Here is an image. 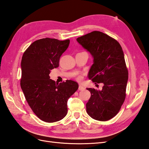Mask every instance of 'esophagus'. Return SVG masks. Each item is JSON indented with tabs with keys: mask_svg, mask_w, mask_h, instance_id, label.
Returning <instances> with one entry per match:
<instances>
[{
	"mask_svg": "<svg viewBox=\"0 0 149 149\" xmlns=\"http://www.w3.org/2000/svg\"><path fill=\"white\" fill-rule=\"evenodd\" d=\"M84 90V88L83 86H81V84H79V90Z\"/></svg>",
	"mask_w": 149,
	"mask_h": 149,
	"instance_id": "34e87169",
	"label": "esophagus"
}]
</instances>
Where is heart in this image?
<instances>
[{
  "label": "heart",
  "mask_w": 149,
  "mask_h": 149,
  "mask_svg": "<svg viewBox=\"0 0 149 149\" xmlns=\"http://www.w3.org/2000/svg\"><path fill=\"white\" fill-rule=\"evenodd\" d=\"M77 79H81V76H78Z\"/></svg>",
  "instance_id": "1"
}]
</instances>
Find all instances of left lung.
<instances>
[{"label":"left lung","mask_w":149,"mask_h":149,"mask_svg":"<svg viewBox=\"0 0 149 149\" xmlns=\"http://www.w3.org/2000/svg\"><path fill=\"white\" fill-rule=\"evenodd\" d=\"M77 41L93 58L88 78L95 84H104L101 90L87 88L91 93L87 113L95 120L107 121L117 115L125 99L128 70L122 48L116 40L100 31L79 37Z\"/></svg>","instance_id":"left-lung-1"}]
</instances>
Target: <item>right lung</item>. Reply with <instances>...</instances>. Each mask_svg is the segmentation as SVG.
Masks as SVG:
<instances>
[{
    "label": "right lung",
    "instance_id": "add662e5",
    "mask_svg": "<svg viewBox=\"0 0 149 149\" xmlns=\"http://www.w3.org/2000/svg\"><path fill=\"white\" fill-rule=\"evenodd\" d=\"M69 43V40H38L22 56L21 88L31 109L44 122H55L64 118L68 99L79 88L74 81L57 84L49 76L50 70L59 66L60 57Z\"/></svg>",
    "mask_w": 149,
    "mask_h": 149
}]
</instances>
